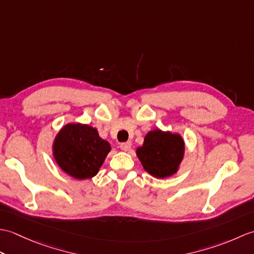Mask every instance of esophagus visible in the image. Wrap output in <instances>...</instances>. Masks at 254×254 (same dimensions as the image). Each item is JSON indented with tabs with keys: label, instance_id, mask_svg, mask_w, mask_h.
I'll return each instance as SVG.
<instances>
[{
	"label": "esophagus",
	"instance_id": "34e87169",
	"mask_svg": "<svg viewBox=\"0 0 254 254\" xmlns=\"http://www.w3.org/2000/svg\"><path fill=\"white\" fill-rule=\"evenodd\" d=\"M120 148L123 150V152H128L131 149V143L130 142H126V143H121Z\"/></svg>",
	"mask_w": 254,
	"mask_h": 254
}]
</instances>
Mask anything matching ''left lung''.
Instances as JSON below:
<instances>
[{
    "instance_id": "left-lung-1",
    "label": "left lung",
    "mask_w": 254,
    "mask_h": 254,
    "mask_svg": "<svg viewBox=\"0 0 254 254\" xmlns=\"http://www.w3.org/2000/svg\"><path fill=\"white\" fill-rule=\"evenodd\" d=\"M185 152V139L179 133L155 128L145 135L136 156L147 174L164 179L177 174Z\"/></svg>"
}]
</instances>
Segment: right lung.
<instances>
[{
  "label": "right lung",
  "mask_w": 254,
  "mask_h": 254,
  "mask_svg": "<svg viewBox=\"0 0 254 254\" xmlns=\"http://www.w3.org/2000/svg\"><path fill=\"white\" fill-rule=\"evenodd\" d=\"M110 150V144L99 136L97 128L83 123L63 126L52 143L57 165L76 180L90 179L98 174Z\"/></svg>",
  "instance_id": "add662e5"
}]
</instances>
